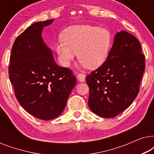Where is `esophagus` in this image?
<instances>
[{"label": "esophagus", "mask_w": 154, "mask_h": 154, "mask_svg": "<svg viewBox=\"0 0 154 154\" xmlns=\"http://www.w3.org/2000/svg\"><path fill=\"white\" fill-rule=\"evenodd\" d=\"M77 77L80 82H84L85 81V75L83 73H79L77 75Z\"/></svg>", "instance_id": "obj_1"}]
</instances>
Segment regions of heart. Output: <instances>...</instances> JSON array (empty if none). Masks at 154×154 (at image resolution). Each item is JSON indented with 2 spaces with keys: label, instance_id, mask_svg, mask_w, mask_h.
Returning a JSON list of instances; mask_svg holds the SVG:
<instances>
[{
  "label": "heart",
  "instance_id": "b5f03b06",
  "mask_svg": "<svg viewBox=\"0 0 154 154\" xmlns=\"http://www.w3.org/2000/svg\"><path fill=\"white\" fill-rule=\"evenodd\" d=\"M111 35L106 29L83 25L71 26L63 34V40L56 44L59 60L68 67L79 53L83 66L90 69L100 67L108 56Z\"/></svg>",
  "mask_w": 154,
  "mask_h": 154
}]
</instances>
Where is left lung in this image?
Listing matches in <instances>:
<instances>
[{"label":"left lung","instance_id":"obj_1","mask_svg":"<svg viewBox=\"0 0 154 154\" xmlns=\"http://www.w3.org/2000/svg\"><path fill=\"white\" fill-rule=\"evenodd\" d=\"M144 69L140 41L127 31L117 33L106 61L85 79L92 112L110 119L125 111L137 96Z\"/></svg>","mask_w":154,"mask_h":154}]
</instances>
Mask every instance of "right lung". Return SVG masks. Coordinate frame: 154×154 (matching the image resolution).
I'll return each instance as SVG.
<instances>
[{
	"instance_id": "obj_1",
	"label": "right lung",
	"mask_w": 154,
	"mask_h": 154,
	"mask_svg": "<svg viewBox=\"0 0 154 154\" xmlns=\"http://www.w3.org/2000/svg\"><path fill=\"white\" fill-rule=\"evenodd\" d=\"M53 21L35 22L17 37L8 68L19 103L43 121L55 119L63 112L76 83L72 71L57 64L41 37L44 27Z\"/></svg>"
}]
</instances>
